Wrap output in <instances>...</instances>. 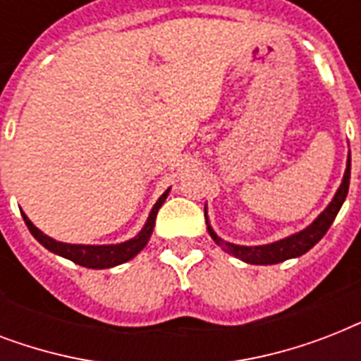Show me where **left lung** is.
I'll return each instance as SVG.
<instances>
[{"label":"left lung","instance_id":"1","mask_svg":"<svg viewBox=\"0 0 361 361\" xmlns=\"http://www.w3.org/2000/svg\"><path fill=\"white\" fill-rule=\"evenodd\" d=\"M348 183H350V155H348V163L347 170H345V176H343V183L341 187L337 189L336 197L330 202V206L319 215V219L314 221L313 225L307 226L305 231L298 232L294 236H288L285 240L275 241V243H269V245H258V247H243V245H234V243H228V241L221 240L214 231L212 226L208 225L209 236L214 238V241L219 247H223L226 252H231L236 258L243 260L247 264H279L285 262L288 258L294 257H302L303 252H307L313 245H317L322 236H324L328 228L331 226L334 219L339 214L345 198H347L348 192ZM206 215V214H204ZM208 223V219H206Z\"/></svg>","mask_w":361,"mask_h":361}]
</instances>
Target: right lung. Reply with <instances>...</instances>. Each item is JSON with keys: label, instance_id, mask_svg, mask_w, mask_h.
<instances>
[{"label": "right lung", "instance_id": "obj_1", "mask_svg": "<svg viewBox=\"0 0 361 361\" xmlns=\"http://www.w3.org/2000/svg\"><path fill=\"white\" fill-rule=\"evenodd\" d=\"M166 195H169V191L164 192L163 197L157 200V204L153 206L152 214L147 217V223L144 225L140 234L136 238H133V240L125 241V243H120V245H73V243H61V241H56L52 240V238H48L47 234H42L37 226L31 225V221L27 219L24 214H22V217H24L25 225H27L31 234L35 236V240L47 247L48 251L56 252L59 257L69 258V260H73V262L78 264V266H84V268L104 269L127 262V260L136 257V255L146 247L147 240L152 236L153 226H155L157 212L159 208L163 206L164 200H166Z\"/></svg>", "mask_w": 361, "mask_h": 361}]
</instances>
